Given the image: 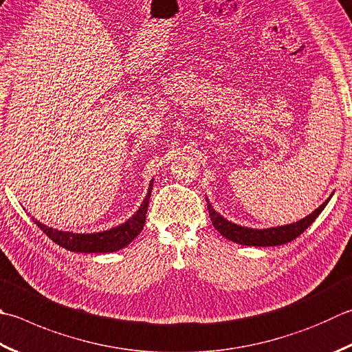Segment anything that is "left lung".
Wrapping results in <instances>:
<instances>
[{
  "instance_id": "8db88e82",
  "label": "left lung",
  "mask_w": 352,
  "mask_h": 352,
  "mask_svg": "<svg viewBox=\"0 0 352 352\" xmlns=\"http://www.w3.org/2000/svg\"><path fill=\"white\" fill-rule=\"evenodd\" d=\"M331 197H333V195H331L319 208H316L313 213L300 219V221L288 223V225H282V227H271V228H262V230L242 227V225L227 221V219H225L222 214H219L213 208V205L210 204L208 199H207V207H208V214L211 217V222H213V227L223 237H227L228 241L241 243V245H247V247H274V245L288 243L291 241H294L296 237H299L303 231L316 221L317 216L322 213L323 208L328 205Z\"/></svg>"
}]
</instances>
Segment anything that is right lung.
<instances>
[{
  "mask_svg": "<svg viewBox=\"0 0 352 352\" xmlns=\"http://www.w3.org/2000/svg\"><path fill=\"white\" fill-rule=\"evenodd\" d=\"M153 181L155 179H151L150 181L147 196L144 197V201L141 205H139L136 213L131 217H129L124 223L110 230L99 231V233H73V231H63V230L47 227V225H44L43 222L36 221L35 217H32V221L35 222L38 225V228H41L53 242L69 251H75V253H99V254L115 253V251H119L127 247L131 241H135V237L141 233V230L144 228L150 195H151V190H153Z\"/></svg>",
  "mask_w": 352,
  "mask_h": 352,
  "instance_id": "1",
  "label": "right lung"
}]
</instances>
